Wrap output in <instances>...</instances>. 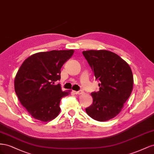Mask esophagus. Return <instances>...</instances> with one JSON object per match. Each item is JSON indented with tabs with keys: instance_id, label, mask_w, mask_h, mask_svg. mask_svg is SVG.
<instances>
[{
	"instance_id": "obj_1",
	"label": "esophagus",
	"mask_w": 154,
	"mask_h": 154,
	"mask_svg": "<svg viewBox=\"0 0 154 154\" xmlns=\"http://www.w3.org/2000/svg\"><path fill=\"white\" fill-rule=\"evenodd\" d=\"M74 93H75L76 94H82L83 93V91H74Z\"/></svg>"
}]
</instances>
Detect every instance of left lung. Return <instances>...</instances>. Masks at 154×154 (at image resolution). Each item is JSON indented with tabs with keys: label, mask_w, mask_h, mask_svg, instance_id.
<instances>
[{
	"label": "left lung",
	"mask_w": 154,
	"mask_h": 154,
	"mask_svg": "<svg viewBox=\"0 0 154 154\" xmlns=\"http://www.w3.org/2000/svg\"><path fill=\"white\" fill-rule=\"evenodd\" d=\"M91 67L100 90L91 93L92 104L85 109L91 118L106 122L122 111L131 94L134 78L129 65L118 54L107 50H88L82 52Z\"/></svg>",
	"instance_id": "1"
}]
</instances>
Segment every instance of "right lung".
<instances>
[{"instance_id": "right-lung-1", "label": "right lung", "mask_w": 154, "mask_h": 154, "mask_svg": "<svg viewBox=\"0 0 154 154\" xmlns=\"http://www.w3.org/2000/svg\"><path fill=\"white\" fill-rule=\"evenodd\" d=\"M74 51L53 50L32 54L22 63L15 78V91L22 105L35 119L48 122L60 112L62 97L71 91H62L61 68Z\"/></svg>"}]
</instances>
